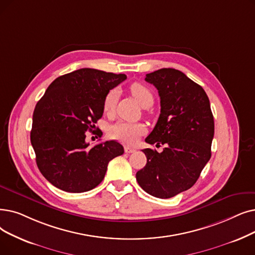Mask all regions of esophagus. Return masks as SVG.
<instances>
[{"instance_id":"1","label":"esophagus","mask_w":255,"mask_h":255,"mask_svg":"<svg viewBox=\"0 0 255 255\" xmlns=\"http://www.w3.org/2000/svg\"><path fill=\"white\" fill-rule=\"evenodd\" d=\"M124 150H125V152H126V153H128V154H130V153H133V152L135 151V149L131 148V147H128V146H126V147L124 148Z\"/></svg>"}]
</instances>
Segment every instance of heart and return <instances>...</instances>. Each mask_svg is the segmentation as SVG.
Listing matches in <instances>:
<instances>
[{"label":"heart","mask_w":255,"mask_h":255,"mask_svg":"<svg viewBox=\"0 0 255 255\" xmlns=\"http://www.w3.org/2000/svg\"><path fill=\"white\" fill-rule=\"evenodd\" d=\"M131 95L135 98V100L142 106L146 107L152 105L153 103V94L149 88L139 82L132 83L129 87ZM117 92L110 91L103 101V112L105 114H110L114 110L117 101ZM146 132V128L141 124L128 123V122L120 121L116 124L112 125L108 128V133L110 137L117 139L121 142L134 143L143 133Z\"/></svg>","instance_id":"1"}]
</instances>
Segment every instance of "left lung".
Wrapping results in <instances>:
<instances>
[{
  "mask_svg": "<svg viewBox=\"0 0 255 255\" xmlns=\"http://www.w3.org/2000/svg\"><path fill=\"white\" fill-rule=\"evenodd\" d=\"M145 80L160 97L158 121L145 140L165 148L142 150L147 163L136 180L151 196L168 199L191 189L212 156L214 117L203 88L182 72L160 69Z\"/></svg>",
  "mask_w": 255,
  "mask_h": 255,
  "instance_id": "left-lung-1",
  "label": "left lung"
}]
</instances>
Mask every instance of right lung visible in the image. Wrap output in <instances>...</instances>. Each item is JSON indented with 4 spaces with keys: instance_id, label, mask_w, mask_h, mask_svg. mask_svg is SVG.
Returning <instances> with one entry per match:
<instances>
[{
    "instance_id": "1",
    "label": "right lung",
    "mask_w": 255,
    "mask_h": 255,
    "mask_svg": "<svg viewBox=\"0 0 255 255\" xmlns=\"http://www.w3.org/2000/svg\"><path fill=\"white\" fill-rule=\"evenodd\" d=\"M125 74L80 69L55 79L37 102L30 133L43 177L69 193L91 191L103 180L108 162L124 153L115 140L90 147L85 132L103 116V101Z\"/></svg>"
}]
</instances>
